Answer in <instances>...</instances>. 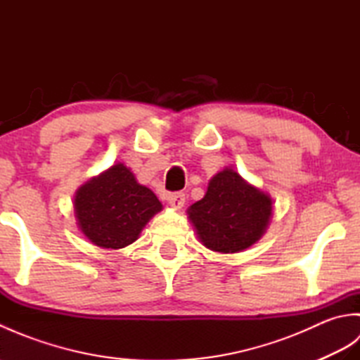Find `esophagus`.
Returning <instances> with one entry per match:
<instances>
[{
    "instance_id": "34e87169",
    "label": "esophagus",
    "mask_w": 360,
    "mask_h": 360,
    "mask_svg": "<svg viewBox=\"0 0 360 360\" xmlns=\"http://www.w3.org/2000/svg\"><path fill=\"white\" fill-rule=\"evenodd\" d=\"M168 204H170L172 207L176 209V210L182 209V207H184V204H186V195L182 192L168 195Z\"/></svg>"
}]
</instances>
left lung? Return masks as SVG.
Segmentation results:
<instances>
[{"label": "left lung", "instance_id": "left-lung-1", "mask_svg": "<svg viewBox=\"0 0 360 360\" xmlns=\"http://www.w3.org/2000/svg\"><path fill=\"white\" fill-rule=\"evenodd\" d=\"M274 212L269 193L226 167L209 181L201 201L187 209L198 238L219 254H238L266 233Z\"/></svg>", "mask_w": 360, "mask_h": 360}]
</instances>
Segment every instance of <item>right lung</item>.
Masks as SVG:
<instances>
[{
  "label": "right lung",
  "instance_id": "add662e5",
  "mask_svg": "<svg viewBox=\"0 0 360 360\" xmlns=\"http://www.w3.org/2000/svg\"><path fill=\"white\" fill-rule=\"evenodd\" d=\"M162 204L139 184L129 168L117 162L93 176L74 195L77 227L94 246L117 250L134 243Z\"/></svg>",
  "mask_w": 360,
  "mask_h": 360
}]
</instances>
